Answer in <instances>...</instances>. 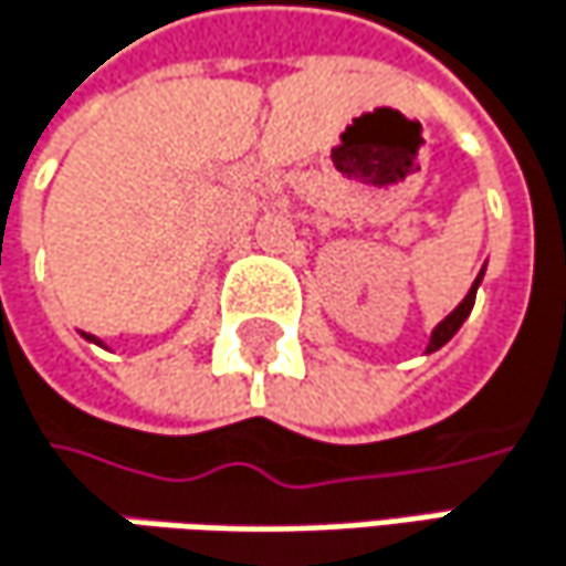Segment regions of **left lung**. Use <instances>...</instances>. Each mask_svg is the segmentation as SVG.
<instances>
[{
    "label": "left lung",
    "instance_id": "8db88e82",
    "mask_svg": "<svg viewBox=\"0 0 566 566\" xmlns=\"http://www.w3.org/2000/svg\"><path fill=\"white\" fill-rule=\"evenodd\" d=\"M479 282H482V275H479V279H475V284L469 287V294L462 297V304H459V307H455V311H452V314H449V317H446V321H442V324L432 331V337H429V347H426L429 354H432V350H439L446 340H452V334H455V331L462 327V321L472 314V304H475V291H479Z\"/></svg>",
    "mask_w": 566,
    "mask_h": 566
}]
</instances>
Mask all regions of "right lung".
Instances as JSON below:
<instances>
[{"instance_id": "obj_1", "label": "right lung", "mask_w": 566, "mask_h": 566, "mask_svg": "<svg viewBox=\"0 0 566 566\" xmlns=\"http://www.w3.org/2000/svg\"><path fill=\"white\" fill-rule=\"evenodd\" d=\"M84 337H87V340H94V337H91V334H84ZM94 344H97V340H94Z\"/></svg>"}]
</instances>
